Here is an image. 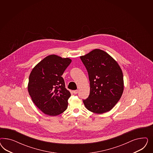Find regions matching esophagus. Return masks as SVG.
I'll return each mask as SVG.
<instances>
[{"mask_svg": "<svg viewBox=\"0 0 153 153\" xmlns=\"http://www.w3.org/2000/svg\"><path fill=\"white\" fill-rule=\"evenodd\" d=\"M79 92V90H74V91H73V93L74 94H77Z\"/></svg>", "mask_w": 153, "mask_h": 153, "instance_id": "obj_1", "label": "esophagus"}]
</instances>
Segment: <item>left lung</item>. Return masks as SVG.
<instances>
[{
	"mask_svg": "<svg viewBox=\"0 0 153 153\" xmlns=\"http://www.w3.org/2000/svg\"><path fill=\"white\" fill-rule=\"evenodd\" d=\"M80 58L90 82V95L83 100L85 106L97 114L110 111L123 91V76L120 65L105 51L97 49Z\"/></svg>",
	"mask_w": 153,
	"mask_h": 153,
	"instance_id": "1",
	"label": "left lung"
}]
</instances>
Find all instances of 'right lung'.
I'll return each mask as SVG.
<instances>
[{
  "label": "right lung",
  "instance_id": "add662e5",
  "mask_svg": "<svg viewBox=\"0 0 153 153\" xmlns=\"http://www.w3.org/2000/svg\"><path fill=\"white\" fill-rule=\"evenodd\" d=\"M68 58L47 56L33 68L29 76L28 91L33 103L44 113L58 116L67 109L71 93L62 77L71 63Z\"/></svg>",
  "mask_w": 153,
  "mask_h": 153
}]
</instances>
